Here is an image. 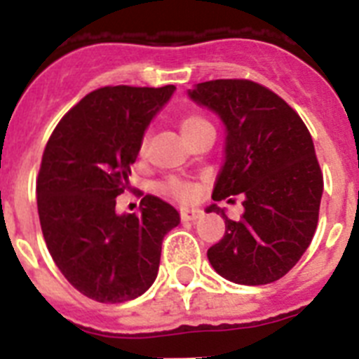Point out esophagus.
Here are the masks:
<instances>
[{
  "instance_id": "esophagus-1",
  "label": "esophagus",
  "mask_w": 359,
  "mask_h": 359,
  "mask_svg": "<svg viewBox=\"0 0 359 359\" xmlns=\"http://www.w3.org/2000/svg\"><path fill=\"white\" fill-rule=\"evenodd\" d=\"M201 215H203V210H199V208H194V207L182 208V219H183V221H198Z\"/></svg>"
}]
</instances>
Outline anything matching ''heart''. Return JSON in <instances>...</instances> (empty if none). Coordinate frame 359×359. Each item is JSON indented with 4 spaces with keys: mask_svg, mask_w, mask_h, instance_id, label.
<instances>
[{
    "mask_svg": "<svg viewBox=\"0 0 359 359\" xmlns=\"http://www.w3.org/2000/svg\"><path fill=\"white\" fill-rule=\"evenodd\" d=\"M182 131L183 135H187V133H192L196 131V129L203 128V126H208V122L203 116L199 115H194V113H189V115H185L182 118ZM165 192H169V194L176 196V198L180 199H190L192 196H194V189L190 185H187V183H182V182H170L167 183V185L163 187Z\"/></svg>",
    "mask_w": 359,
    "mask_h": 359,
    "instance_id": "b5f03b06",
    "label": "heart"
}]
</instances>
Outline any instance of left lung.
Wrapping results in <instances>:
<instances>
[{
    "instance_id": "1",
    "label": "left lung",
    "mask_w": 359,
    "mask_h": 359,
    "mask_svg": "<svg viewBox=\"0 0 359 359\" xmlns=\"http://www.w3.org/2000/svg\"><path fill=\"white\" fill-rule=\"evenodd\" d=\"M189 97L215 113L226 133L212 199L241 194L244 207L239 221L215 203L207 207L226 226L208 261L236 284L278 280L300 261L318 224L323 177L306 123L277 93L244 79L201 82Z\"/></svg>"
}]
</instances>
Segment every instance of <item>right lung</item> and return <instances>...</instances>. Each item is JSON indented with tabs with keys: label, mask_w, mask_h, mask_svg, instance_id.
Here are the masks:
<instances>
[{
	"label": "right lung",
	"mask_w": 359,
	"mask_h": 359,
	"mask_svg": "<svg viewBox=\"0 0 359 359\" xmlns=\"http://www.w3.org/2000/svg\"><path fill=\"white\" fill-rule=\"evenodd\" d=\"M176 86H106L62 116L43 152L37 212L66 280L91 300L128 302L156 280L161 241L180 224L172 205L145 196L140 215L116 214L145 129Z\"/></svg>",
	"instance_id": "obj_1"
}]
</instances>
